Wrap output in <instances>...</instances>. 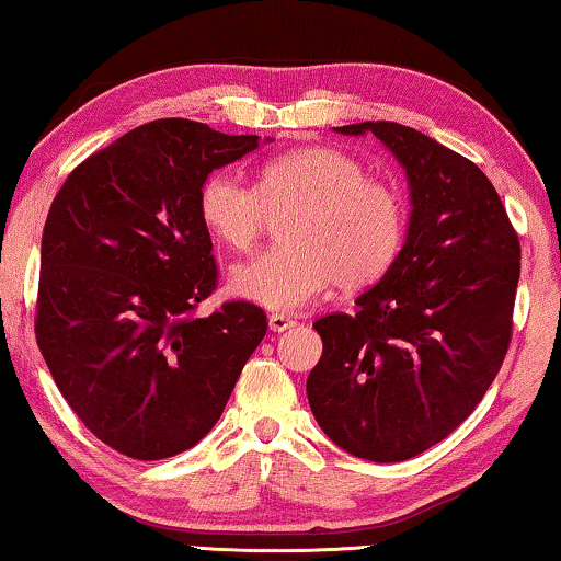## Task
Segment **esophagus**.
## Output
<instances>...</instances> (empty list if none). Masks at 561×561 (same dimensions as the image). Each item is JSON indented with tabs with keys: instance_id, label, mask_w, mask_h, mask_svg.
Returning a JSON list of instances; mask_svg holds the SVG:
<instances>
[{
	"instance_id": "34e87169",
	"label": "esophagus",
	"mask_w": 561,
	"mask_h": 561,
	"mask_svg": "<svg viewBox=\"0 0 561 561\" xmlns=\"http://www.w3.org/2000/svg\"><path fill=\"white\" fill-rule=\"evenodd\" d=\"M291 324H295V320H291V317H287V314H270V330L272 332H284V330H289Z\"/></svg>"
}]
</instances>
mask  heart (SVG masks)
<instances>
[{
  "label": "heart",
  "mask_w": 561,
  "mask_h": 561,
  "mask_svg": "<svg viewBox=\"0 0 561 561\" xmlns=\"http://www.w3.org/2000/svg\"><path fill=\"white\" fill-rule=\"evenodd\" d=\"M279 224L282 247L231 270V291L277 312L320 297L332 282L363 289L386 274L403 244V201L388 183L367 179L353 156L334 148H297L264 163L256 188L231 171L208 175L198 214L216 241L249 252Z\"/></svg>",
  "instance_id": "1"
}]
</instances>
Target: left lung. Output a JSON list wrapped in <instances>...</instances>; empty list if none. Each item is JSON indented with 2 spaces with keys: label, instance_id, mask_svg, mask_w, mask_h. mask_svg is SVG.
Returning <instances> with one entry per match:
<instances>
[{
  "label": "left lung",
  "instance_id": "obj_1",
  "mask_svg": "<svg viewBox=\"0 0 561 561\" xmlns=\"http://www.w3.org/2000/svg\"><path fill=\"white\" fill-rule=\"evenodd\" d=\"M373 133L411 188L405 244L353 314L314 322L322 357L307 378L314 421L375 463L408 461L454 433L494 382L512 340L519 237L479 165L390 121Z\"/></svg>",
  "mask_w": 561,
  "mask_h": 561
}]
</instances>
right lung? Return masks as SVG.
Instances as JSON below:
<instances>
[{"mask_svg":"<svg viewBox=\"0 0 561 561\" xmlns=\"http://www.w3.org/2000/svg\"><path fill=\"white\" fill-rule=\"evenodd\" d=\"M254 148L259 136L153 121L82 161L49 206L37 345L72 411L123 456L196 446L264 337L256 305L194 317L219 274L201 186Z\"/></svg>","mask_w":561,"mask_h":561,"instance_id":"obj_1","label":"right lung"}]
</instances>
